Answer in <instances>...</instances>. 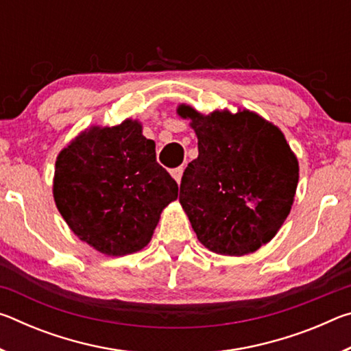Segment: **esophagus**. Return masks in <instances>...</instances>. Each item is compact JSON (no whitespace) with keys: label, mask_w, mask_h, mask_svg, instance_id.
I'll use <instances>...</instances> for the list:
<instances>
[{"label":"esophagus","mask_w":351,"mask_h":351,"mask_svg":"<svg viewBox=\"0 0 351 351\" xmlns=\"http://www.w3.org/2000/svg\"><path fill=\"white\" fill-rule=\"evenodd\" d=\"M182 173H184V169H182V167H178V169H175V170H171V176L175 178V181H176L178 184H181Z\"/></svg>","instance_id":"obj_1"}]
</instances>
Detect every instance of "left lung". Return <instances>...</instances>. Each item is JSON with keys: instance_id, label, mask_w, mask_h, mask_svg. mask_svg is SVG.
I'll return each mask as SVG.
<instances>
[{"instance_id": "left-lung-1", "label": "left lung", "mask_w": 351, "mask_h": 351, "mask_svg": "<svg viewBox=\"0 0 351 351\" xmlns=\"http://www.w3.org/2000/svg\"><path fill=\"white\" fill-rule=\"evenodd\" d=\"M198 138V158L184 170L180 203L198 240L230 257L274 239L299 182V161L280 128L249 110L201 114L178 106Z\"/></svg>"}]
</instances>
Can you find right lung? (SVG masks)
Here are the masks:
<instances>
[{
  "instance_id": "obj_1",
  "label": "right lung",
  "mask_w": 351,
  "mask_h": 351,
  "mask_svg": "<svg viewBox=\"0 0 351 351\" xmlns=\"http://www.w3.org/2000/svg\"><path fill=\"white\" fill-rule=\"evenodd\" d=\"M54 201L69 229L111 257L150 243L161 212L178 198V184L156 162L142 123L93 125L58 153Z\"/></svg>"
}]
</instances>
